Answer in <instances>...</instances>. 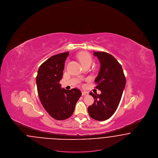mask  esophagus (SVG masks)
Here are the masks:
<instances>
[{
    "instance_id": "34e87169",
    "label": "esophagus",
    "mask_w": 158,
    "mask_h": 158,
    "mask_svg": "<svg viewBox=\"0 0 158 158\" xmlns=\"http://www.w3.org/2000/svg\"><path fill=\"white\" fill-rule=\"evenodd\" d=\"M82 94L83 96H85V95H88L89 93L88 92H86V91H83L82 92Z\"/></svg>"
}]
</instances>
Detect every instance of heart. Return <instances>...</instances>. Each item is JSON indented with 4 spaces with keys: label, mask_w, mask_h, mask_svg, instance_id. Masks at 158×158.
Returning <instances> with one entry per match:
<instances>
[{
    "label": "heart",
    "mask_w": 158,
    "mask_h": 158,
    "mask_svg": "<svg viewBox=\"0 0 158 158\" xmlns=\"http://www.w3.org/2000/svg\"><path fill=\"white\" fill-rule=\"evenodd\" d=\"M77 59L80 61L82 66L87 64H90L92 62V57L89 53L81 52L77 55Z\"/></svg>",
    "instance_id": "b5f03b06"
}]
</instances>
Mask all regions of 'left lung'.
Returning <instances> with one entry per match:
<instances>
[{
	"mask_svg": "<svg viewBox=\"0 0 158 158\" xmlns=\"http://www.w3.org/2000/svg\"><path fill=\"white\" fill-rule=\"evenodd\" d=\"M100 62V70L95 82L96 88L101 91L100 95L90 92L94 102L88 108L90 117L98 121L110 118L116 111L126 80L123 68L116 59L109 53L94 52Z\"/></svg>",
	"mask_w": 158,
	"mask_h": 158,
	"instance_id": "1",
	"label": "left lung"
}]
</instances>
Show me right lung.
<instances>
[{
	"mask_svg": "<svg viewBox=\"0 0 158 158\" xmlns=\"http://www.w3.org/2000/svg\"><path fill=\"white\" fill-rule=\"evenodd\" d=\"M69 52L54 55L38 69L36 83L41 103L53 118L64 120L74 112L76 104L82 95L78 89L66 90L61 88L64 62Z\"/></svg>",
	"mask_w": 158,
	"mask_h": 158,
	"instance_id": "1",
	"label": "right lung"
}]
</instances>
